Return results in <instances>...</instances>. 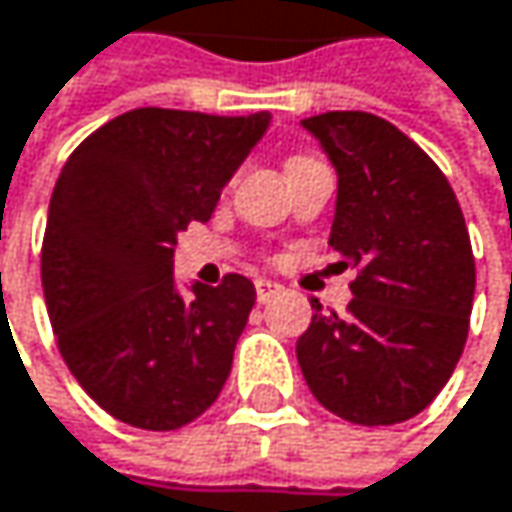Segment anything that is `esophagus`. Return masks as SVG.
<instances>
[{
	"label": "esophagus",
	"instance_id": "1",
	"mask_svg": "<svg viewBox=\"0 0 512 512\" xmlns=\"http://www.w3.org/2000/svg\"><path fill=\"white\" fill-rule=\"evenodd\" d=\"M255 290H257V302H269L281 287H278L275 281H269V278H257Z\"/></svg>",
	"mask_w": 512,
	"mask_h": 512
}]
</instances>
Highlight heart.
Returning a JSON list of instances; mask_svg holds the SVG:
<instances>
[{"mask_svg":"<svg viewBox=\"0 0 512 512\" xmlns=\"http://www.w3.org/2000/svg\"><path fill=\"white\" fill-rule=\"evenodd\" d=\"M299 162H311V156H296V159H290L287 165H299Z\"/></svg>","mask_w":512,"mask_h":512,"instance_id":"heart-1","label":"heart"}]
</instances>
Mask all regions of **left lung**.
<instances>
[{
    "label": "left lung",
    "mask_w": 512,
    "mask_h": 512,
    "mask_svg": "<svg viewBox=\"0 0 512 512\" xmlns=\"http://www.w3.org/2000/svg\"><path fill=\"white\" fill-rule=\"evenodd\" d=\"M302 127L338 171L329 246L358 269L347 314L296 341L311 394L338 418L388 427L424 412L468 338L474 255L460 201L406 133L370 112H326Z\"/></svg>",
    "instance_id": "1"
}]
</instances>
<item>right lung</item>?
Segmentation results:
<instances>
[{
	"label": "right lung",
	"mask_w": 512,
	"mask_h": 512,
	"mask_svg": "<svg viewBox=\"0 0 512 512\" xmlns=\"http://www.w3.org/2000/svg\"><path fill=\"white\" fill-rule=\"evenodd\" d=\"M272 115L133 109L91 133L50 198L41 281L58 353L112 418L177 430L207 412L255 305L246 275L174 284V246L207 222Z\"/></svg>",
	"instance_id": "right-lung-1"
}]
</instances>
